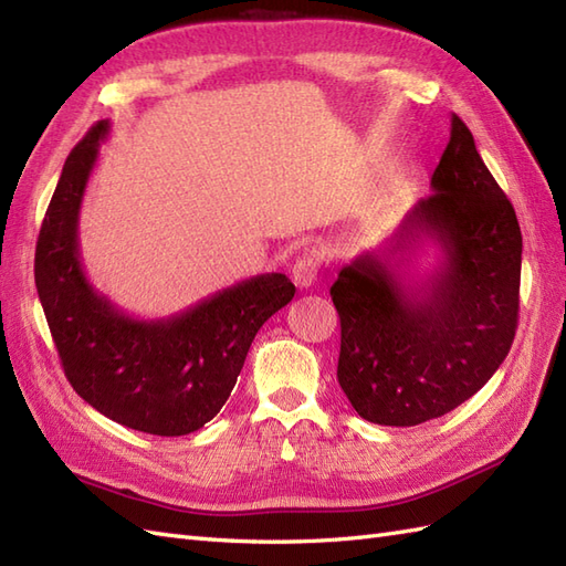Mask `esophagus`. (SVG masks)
Listing matches in <instances>:
<instances>
[{
	"mask_svg": "<svg viewBox=\"0 0 566 566\" xmlns=\"http://www.w3.org/2000/svg\"><path fill=\"white\" fill-rule=\"evenodd\" d=\"M317 274H321V265H317L315 258L306 255V258L296 260V265L292 270V280H294L296 286L308 289V286H313L317 282Z\"/></svg>",
	"mask_w": 566,
	"mask_h": 566,
	"instance_id": "esophagus-1",
	"label": "esophagus"
}]
</instances>
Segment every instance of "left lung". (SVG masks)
Instances as JSON below:
<instances>
[{"instance_id":"1","label":"left lung","mask_w":566,"mask_h":566,"mask_svg":"<svg viewBox=\"0 0 566 566\" xmlns=\"http://www.w3.org/2000/svg\"><path fill=\"white\" fill-rule=\"evenodd\" d=\"M430 188L329 289L342 323L337 380L356 413L378 426H418L457 409L502 366L516 332L518 220L457 114ZM426 240L441 260L416 283L406 268Z\"/></svg>"}]
</instances>
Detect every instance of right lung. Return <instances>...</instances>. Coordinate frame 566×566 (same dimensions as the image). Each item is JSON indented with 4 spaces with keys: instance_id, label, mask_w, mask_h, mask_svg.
<instances>
[{
    "instance_id": "right-lung-1",
    "label": "right lung",
    "mask_w": 566,
    "mask_h": 566,
    "mask_svg": "<svg viewBox=\"0 0 566 566\" xmlns=\"http://www.w3.org/2000/svg\"><path fill=\"white\" fill-rule=\"evenodd\" d=\"M109 122L62 169L35 245V286L62 368L78 397L140 432L179 438L220 413L268 317L294 298L282 272L258 274L177 315L140 321L99 294L81 265L78 214Z\"/></svg>"
}]
</instances>
